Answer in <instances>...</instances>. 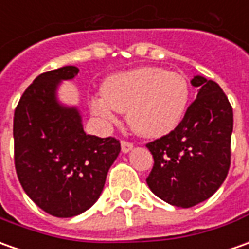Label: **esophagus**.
Segmentation results:
<instances>
[{"instance_id": "34e87169", "label": "esophagus", "mask_w": 249, "mask_h": 249, "mask_svg": "<svg viewBox=\"0 0 249 249\" xmlns=\"http://www.w3.org/2000/svg\"><path fill=\"white\" fill-rule=\"evenodd\" d=\"M132 148H133V143L128 142V140H121V150H123V153H129Z\"/></svg>"}]
</instances>
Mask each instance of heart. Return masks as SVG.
<instances>
[{
    "mask_svg": "<svg viewBox=\"0 0 249 249\" xmlns=\"http://www.w3.org/2000/svg\"><path fill=\"white\" fill-rule=\"evenodd\" d=\"M101 95L89 107L105 123L116 121V111L126 113L133 131L157 138L181 121L189 101V84L180 73L160 68H139L106 79Z\"/></svg>",
    "mask_w": 249,
    "mask_h": 249,
    "instance_id": "b5f03b06",
    "label": "heart"
}]
</instances>
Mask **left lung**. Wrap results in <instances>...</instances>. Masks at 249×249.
Here are the masks:
<instances>
[{"label": "left lung", "instance_id": "obj_1", "mask_svg": "<svg viewBox=\"0 0 249 249\" xmlns=\"http://www.w3.org/2000/svg\"><path fill=\"white\" fill-rule=\"evenodd\" d=\"M181 123L167 135L147 143L154 166L147 184L155 195L176 207L189 209L214 195L231 167L233 109L222 89L202 76Z\"/></svg>", "mask_w": 249, "mask_h": 249}]
</instances>
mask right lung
Here are the masks:
<instances>
[{
	"instance_id": "add662e5",
	"label": "right lung",
	"mask_w": 249,
	"mask_h": 249,
	"mask_svg": "<svg viewBox=\"0 0 249 249\" xmlns=\"http://www.w3.org/2000/svg\"><path fill=\"white\" fill-rule=\"evenodd\" d=\"M77 73L76 67L40 73L13 117L18 181L38 207L58 218L79 215L98 200L121 150L117 139L86 135L77 109L57 102L58 83Z\"/></svg>"
}]
</instances>
